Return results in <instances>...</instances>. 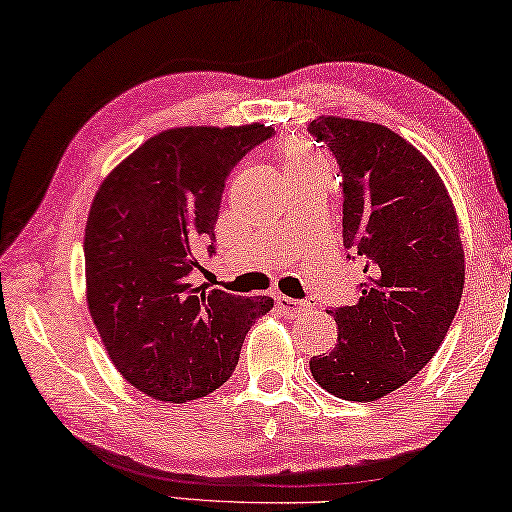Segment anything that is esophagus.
I'll return each mask as SVG.
<instances>
[{"label":"esophagus","mask_w":512,"mask_h":512,"mask_svg":"<svg viewBox=\"0 0 512 512\" xmlns=\"http://www.w3.org/2000/svg\"><path fill=\"white\" fill-rule=\"evenodd\" d=\"M276 306H279L281 311L290 317H301L311 311V304H308V301L292 299V297H276Z\"/></svg>","instance_id":"esophagus-1"}]
</instances>
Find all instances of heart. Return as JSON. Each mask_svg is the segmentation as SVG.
<instances>
[{"mask_svg":"<svg viewBox=\"0 0 512 512\" xmlns=\"http://www.w3.org/2000/svg\"><path fill=\"white\" fill-rule=\"evenodd\" d=\"M311 163H324V161L306 145V142L295 140L283 147V170H288V167H297V165H311Z\"/></svg>","mask_w":512,"mask_h":512,"instance_id":"obj_1","label":"heart"}]
</instances>
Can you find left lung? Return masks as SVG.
I'll return each instance as SVG.
<instances>
[{"instance_id":"1","label":"left lung","mask_w":512,"mask_h":512,"mask_svg":"<svg viewBox=\"0 0 512 512\" xmlns=\"http://www.w3.org/2000/svg\"><path fill=\"white\" fill-rule=\"evenodd\" d=\"M308 131L340 165L342 242L367 274L354 306L329 311L338 345L311 358V374L335 397L376 401L429 363L454 322L465 286L456 208L429 158L388 127L322 115Z\"/></svg>"}]
</instances>
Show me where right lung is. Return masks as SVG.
I'll list each match as a JSON object with an SVG mask.
<instances>
[{"label":"right lung","instance_id":"obj_1","mask_svg":"<svg viewBox=\"0 0 512 512\" xmlns=\"http://www.w3.org/2000/svg\"><path fill=\"white\" fill-rule=\"evenodd\" d=\"M274 133L265 124L156 133L92 199L83 254L88 308L124 379L172 404L229 381L242 342L272 297L195 288L197 249L215 254L224 181Z\"/></svg>","mask_w":512,"mask_h":512}]
</instances>
